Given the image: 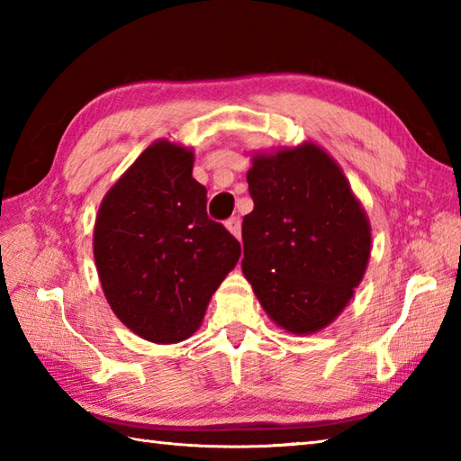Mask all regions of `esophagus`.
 <instances>
[{
    "label": "esophagus",
    "instance_id": "obj_1",
    "mask_svg": "<svg viewBox=\"0 0 461 461\" xmlns=\"http://www.w3.org/2000/svg\"><path fill=\"white\" fill-rule=\"evenodd\" d=\"M225 228L230 230L231 236H236L238 240L241 238V221H240V218H230L228 221H225Z\"/></svg>",
    "mask_w": 461,
    "mask_h": 461
}]
</instances>
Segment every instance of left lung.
Wrapping results in <instances>:
<instances>
[{
	"instance_id": "8db88e82",
	"label": "left lung",
	"mask_w": 461,
	"mask_h": 461,
	"mask_svg": "<svg viewBox=\"0 0 461 461\" xmlns=\"http://www.w3.org/2000/svg\"><path fill=\"white\" fill-rule=\"evenodd\" d=\"M243 276L267 315L311 335L339 317L365 276L370 223L348 180L317 144L253 156Z\"/></svg>"
}]
</instances>
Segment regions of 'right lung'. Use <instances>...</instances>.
Returning <instances> with one entry per match:
<instances>
[{
    "instance_id": "1",
    "label": "right lung",
    "mask_w": 461,
    "mask_h": 461,
    "mask_svg": "<svg viewBox=\"0 0 461 461\" xmlns=\"http://www.w3.org/2000/svg\"><path fill=\"white\" fill-rule=\"evenodd\" d=\"M194 152L150 144L106 192L95 221V263L114 315L136 335L170 345L192 337L241 256L205 213Z\"/></svg>"
}]
</instances>
